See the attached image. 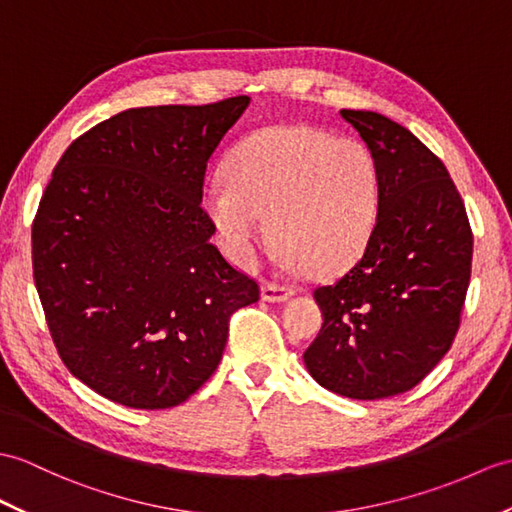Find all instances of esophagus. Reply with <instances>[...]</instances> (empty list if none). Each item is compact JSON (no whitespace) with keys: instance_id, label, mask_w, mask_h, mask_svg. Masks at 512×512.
Returning a JSON list of instances; mask_svg holds the SVG:
<instances>
[{"instance_id":"esophagus-1","label":"esophagus","mask_w":512,"mask_h":512,"mask_svg":"<svg viewBox=\"0 0 512 512\" xmlns=\"http://www.w3.org/2000/svg\"><path fill=\"white\" fill-rule=\"evenodd\" d=\"M292 294H294V288H290V285L275 283V281H264V285H261V299L268 303H283L288 301Z\"/></svg>"}]
</instances>
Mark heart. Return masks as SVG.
I'll return each mask as SVG.
<instances>
[{"instance_id": "obj_1", "label": "heart", "mask_w": 512, "mask_h": 512, "mask_svg": "<svg viewBox=\"0 0 512 512\" xmlns=\"http://www.w3.org/2000/svg\"><path fill=\"white\" fill-rule=\"evenodd\" d=\"M205 209L233 259L251 264L270 218L288 266L329 275L351 266L379 211L373 152L312 126H270L244 137L205 189Z\"/></svg>"}]
</instances>
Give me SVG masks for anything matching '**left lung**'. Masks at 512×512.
Wrapping results in <instances>:
<instances>
[{
	"label": "left lung",
	"instance_id": "1",
	"mask_svg": "<svg viewBox=\"0 0 512 512\" xmlns=\"http://www.w3.org/2000/svg\"><path fill=\"white\" fill-rule=\"evenodd\" d=\"M347 120L379 170V211L360 259L314 299L323 327L303 353L316 382L349 399L417 386L454 342L471 279L473 233L443 161L373 111Z\"/></svg>",
	"mask_w": 512,
	"mask_h": 512
}]
</instances>
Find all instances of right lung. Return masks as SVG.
<instances>
[{
    "instance_id": "1",
    "label": "right lung",
    "mask_w": 512,
    "mask_h": 512,
    "mask_svg": "<svg viewBox=\"0 0 512 512\" xmlns=\"http://www.w3.org/2000/svg\"><path fill=\"white\" fill-rule=\"evenodd\" d=\"M251 98L141 106L80 135L32 222L34 285L69 373L137 410L187 401L259 285L209 237L207 161Z\"/></svg>"
}]
</instances>
